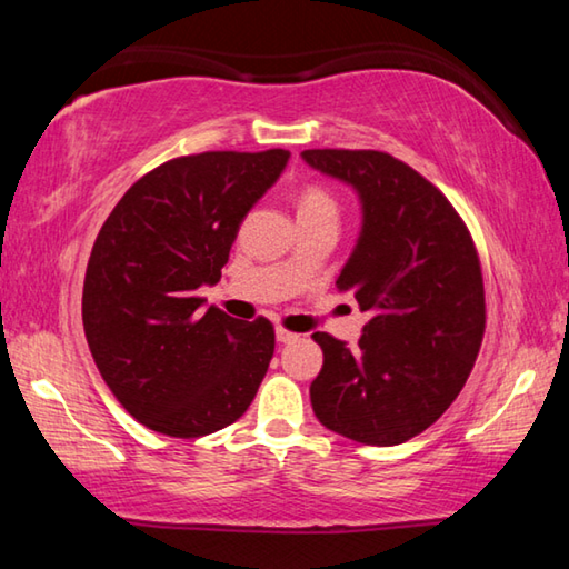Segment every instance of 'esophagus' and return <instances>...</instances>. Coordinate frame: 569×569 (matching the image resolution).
Here are the masks:
<instances>
[{"label":"esophagus","instance_id":"34e87169","mask_svg":"<svg viewBox=\"0 0 569 569\" xmlns=\"http://www.w3.org/2000/svg\"><path fill=\"white\" fill-rule=\"evenodd\" d=\"M276 339L281 341V343H288V341H296V339H298V333L283 329V326H278V329H276Z\"/></svg>","mask_w":569,"mask_h":569}]
</instances>
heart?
I'll list each match as a JSON object with an SVG mask.
<instances>
[{
	"instance_id": "b5f03b06",
	"label": "heart",
	"mask_w": 569,
	"mask_h": 569,
	"mask_svg": "<svg viewBox=\"0 0 569 569\" xmlns=\"http://www.w3.org/2000/svg\"><path fill=\"white\" fill-rule=\"evenodd\" d=\"M296 208L298 218L339 216V203H336V198L323 186H319V182H308V186L298 190Z\"/></svg>"
}]
</instances>
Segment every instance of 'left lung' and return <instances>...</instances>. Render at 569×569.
<instances>
[{
    "instance_id": "1",
    "label": "left lung",
    "mask_w": 569,
    "mask_h": 569,
    "mask_svg": "<svg viewBox=\"0 0 569 569\" xmlns=\"http://www.w3.org/2000/svg\"><path fill=\"white\" fill-rule=\"evenodd\" d=\"M303 160L359 192L363 228L336 288L371 313L356 349L313 333L323 349L313 411L361 445H401L451 407L475 369L487 326L477 246L445 192L389 152L323 148Z\"/></svg>"
}]
</instances>
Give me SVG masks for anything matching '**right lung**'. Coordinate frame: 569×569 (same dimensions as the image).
<instances>
[{
	"label": "right lung",
	"mask_w": 569,
	"mask_h": 569,
	"mask_svg": "<svg viewBox=\"0 0 569 569\" xmlns=\"http://www.w3.org/2000/svg\"><path fill=\"white\" fill-rule=\"evenodd\" d=\"M288 150H210L162 162L112 208L94 240L82 323L124 409L168 437L213 435L246 413L273 359L266 316L240 323L203 308L248 210Z\"/></svg>",
	"instance_id": "1"
}]
</instances>
